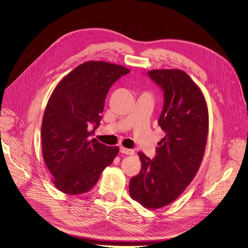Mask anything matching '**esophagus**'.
Here are the masks:
<instances>
[{
	"mask_svg": "<svg viewBox=\"0 0 248 248\" xmlns=\"http://www.w3.org/2000/svg\"><path fill=\"white\" fill-rule=\"evenodd\" d=\"M121 153L123 154H125V155H132L134 153L133 150L131 149H128V148H125V147H121Z\"/></svg>",
	"mask_w": 248,
	"mask_h": 248,
	"instance_id": "1",
	"label": "esophagus"
}]
</instances>
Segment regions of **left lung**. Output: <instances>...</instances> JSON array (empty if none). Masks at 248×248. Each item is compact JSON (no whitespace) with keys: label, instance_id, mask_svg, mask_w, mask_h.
<instances>
[{"label":"left lung","instance_id":"left-lung-1","mask_svg":"<svg viewBox=\"0 0 248 248\" xmlns=\"http://www.w3.org/2000/svg\"><path fill=\"white\" fill-rule=\"evenodd\" d=\"M150 78L164 90L158 124L165 137L150 160L139 152L141 170L129 182L130 197L148 209L178 198L196 175L206 148L209 115L198 85L182 69H152Z\"/></svg>","mask_w":248,"mask_h":248}]
</instances>
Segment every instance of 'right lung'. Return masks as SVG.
<instances>
[{
	"label": "right lung",
	"mask_w": 248,
	"mask_h": 248,
	"mask_svg": "<svg viewBox=\"0 0 248 248\" xmlns=\"http://www.w3.org/2000/svg\"><path fill=\"white\" fill-rule=\"evenodd\" d=\"M129 69L102 61H89L74 68L50 96L41 127L42 154L53 184L62 192L89 191L120 149L89 136L100 125L110 87ZM94 127L90 131L89 125Z\"/></svg>",
	"instance_id": "obj_1"
}]
</instances>
